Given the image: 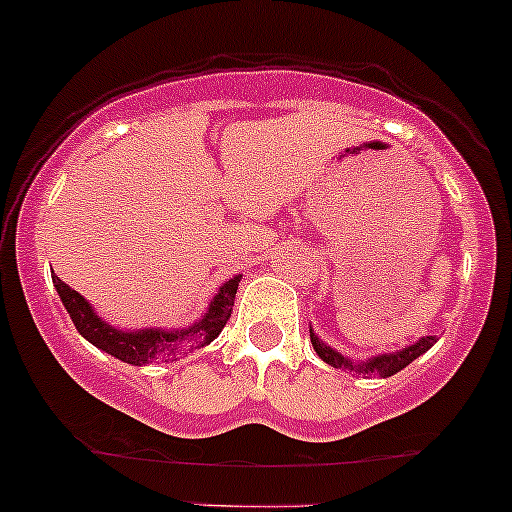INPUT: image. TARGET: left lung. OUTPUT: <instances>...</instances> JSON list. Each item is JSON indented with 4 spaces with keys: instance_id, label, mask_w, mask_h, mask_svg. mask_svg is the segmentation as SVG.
<instances>
[{
    "instance_id": "left-lung-1",
    "label": "left lung",
    "mask_w": 512,
    "mask_h": 512,
    "mask_svg": "<svg viewBox=\"0 0 512 512\" xmlns=\"http://www.w3.org/2000/svg\"><path fill=\"white\" fill-rule=\"evenodd\" d=\"M435 342H437L435 335H425V338H420L418 342H413V345L403 347V350L386 352V355H376L372 359H367V362H352V359L342 357L340 352H335L333 347L325 345V342L320 340L318 335L311 330L313 350L318 352V357L323 359L325 364H330V367H335V369H347V372L384 376V379H386V376H393L396 372H401V369H406L408 364L413 362V359H418L420 355H425V352H428L430 347L435 345Z\"/></svg>"
}]
</instances>
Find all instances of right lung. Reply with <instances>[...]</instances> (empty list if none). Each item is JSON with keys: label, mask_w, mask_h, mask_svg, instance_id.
Wrapping results in <instances>:
<instances>
[{"label": "right lung", "mask_w": 512, "mask_h": 512, "mask_svg": "<svg viewBox=\"0 0 512 512\" xmlns=\"http://www.w3.org/2000/svg\"><path fill=\"white\" fill-rule=\"evenodd\" d=\"M240 279H243V274H235L233 279H228V282L218 289V294L213 296V301L209 303V311L204 313V318L196 320V323L189 325V328L119 330L114 328V325L106 323V320H101L97 313H94L92 303L84 299V296L77 294L75 289H70L63 279L53 274L55 289H58L67 313H70L77 333L92 342L94 347L109 352L111 357L121 359V362L133 364V367H140V364H150V362H167V359L184 355L187 350L206 347L209 342L216 340L218 333L223 330V325L228 323L230 311H233V301H235V294H238Z\"/></svg>", "instance_id": "add662e5"}]
</instances>
